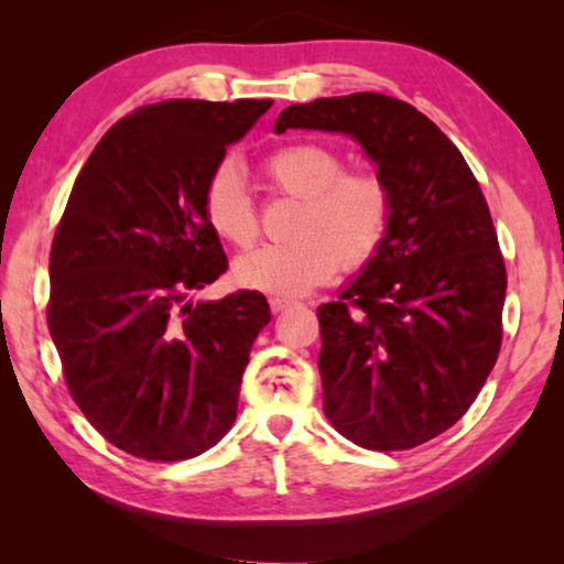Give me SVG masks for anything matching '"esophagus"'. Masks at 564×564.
<instances>
[{
    "instance_id": "1",
    "label": "esophagus",
    "mask_w": 564,
    "mask_h": 564,
    "mask_svg": "<svg viewBox=\"0 0 564 564\" xmlns=\"http://www.w3.org/2000/svg\"><path fill=\"white\" fill-rule=\"evenodd\" d=\"M290 305H295V303H292L290 297H280V295H276V297H269V307H272V313H282V311H288Z\"/></svg>"
}]
</instances>
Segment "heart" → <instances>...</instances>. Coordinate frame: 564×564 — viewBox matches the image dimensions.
<instances>
[{
    "mask_svg": "<svg viewBox=\"0 0 564 564\" xmlns=\"http://www.w3.org/2000/svg\"><path fill=\"white\" fill-rule=\"evenodd\" d=\"M344 156L315 141L284 143L264 159L274 189L300 199L292 241L269 243L236 261L234 274L246 288L303 295L328 282L341 267H361L380 251L392 215L390 184L372 169L344 172ZM203 210L207 226L236 249L259 238V215L243 174L223 164L210 176Z\"/></svg>",
    "mask_w": 564,
    "mask_h": 564,
    "instance_id": "heart-1",
    "label": "heart"
}]
</instances>
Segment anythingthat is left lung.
I'll return each instance as SVG.
<instances>
[{
    "mask_svg": "<svg viewBox=\"0 0 564 564\" xmlns=\"http://www.w3.org/2000/svg\"><path fill=\"white\" fill-rule=\"evenodd\" d=\"M290 128L346 133L390 184L380 251L318 307L323 413L375 452L413 449L475 403L503 338L506 264L457 145L403 99L357 91L290 105Z\"/></svg>",
    "mask_w": 564,
    "mask_h": 564,
    "instance_id": "1",
    "label": "left lung"
}]
</instances>
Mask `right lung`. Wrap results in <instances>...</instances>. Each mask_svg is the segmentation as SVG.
<instances>
[{
	"label": "right lung",
	"instance_id": "right-lung-1",
	"mask_svg": "<svg viewBox=\"0 0 564 564\" xmlns=\"http://www.w3.org/2000/svg\"><path fill=\"white\" fill-rule=\"evenodd\" d=\"M272 99H166L115 122L76 176L51 246L48 330L74 403L118 449L180 462L236 421L267 297L189 303L228 269L203 199Z\"/></svg>",
	"mask_w": 564,
	"mask_h": 564
}]
</instances>
